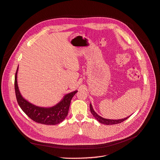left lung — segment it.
Returning a JSON list of instances; mask_svg holds the SVG:
<instances>
[{
  "label": "left lung",
  "instance_id": "8db88e82",
  "mask_svg": "<svg viewBox=\"0 0 160 160\" xmlns=\"http://www.w3.org/2000/svg\"><path fill=\"white\" fill-rule=\"evenodd\" d=\"M90 111L91 114H92V116L94 117V118L97 119V120L100 122V123L102 124H105V125H114V124H118L120 123H122V122H123L124 120H127V118H129V116H127L125 118L123 119H119V120H111V119H107V118H104L103 117L100 116V115H98L97 112H96L93 108H92V104L90 103Z\"/></svg>",
  "mask_w": 160,
  "mask_h": 160
}]
</instances>
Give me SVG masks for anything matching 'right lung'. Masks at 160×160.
Returning <instances> with one entry per match:
<instances>
[{"label":"right lung","instance_id":"add662e5","mask_svg":"<svg viewBox=\"0 0 160 160\" xmlns=\"http://www.w3.org/2000/svg\"><path fill=\"white\" fill-rule=\"evenodd\" d=\"M18 69V66L15 77L16 98L20 108L26 114L37 123L44 125H57L64 120L68 114L71 99L78 91L66 94L58 103L52 107H39L26 100L21 94L17 83Z\"/></svg>","mask_w":160,"mask_h":160}]
</instances>
